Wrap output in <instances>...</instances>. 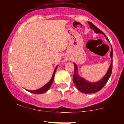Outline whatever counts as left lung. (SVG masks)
<instances>
[{
	"label": "left lung",
	"instance_id": "1",
	"mask_svg": "<svg viewBox=\"0 0 124 124\" xmlns=\"http://www.w3.org/2000/svg\"><path fill=\"white\" fill-rule=\"evenodd\" d=\"M89 24L90 25V27L96 33H101L106 37V39H107L108 41H109L108 39L106 37V35L102 31L99 29L97 27H96L91 22H88ZM110 57L111 59H112V48L111 46V50L110 52ZM74 66H75V73H74V75L73 77V82L74 84L76 86V88L79 90V91L82 93L87 94V93H96V92H99L100 90L104 86V85L107 83V82L108 80L109 77H110L112 73V61L110 64L108 70L106 74L102 78L101 80H100L98 82H95V83H92V82H88L85 80L83 78H81L78 75V67L76 63H74Z\"/></svg>",
	"mask_w": 124,
	"mask_h": 124
}]
</instances>
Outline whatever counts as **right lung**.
Instances as JSON below:
<instances>
[{"label": "right lung", "mask_w": 124, "mask_h": 124, "mask_svg": "<svg viewBox=\"0 0 124 124\" xmlns=\"http://www.w3.org/2000/svg\"><path fill=\"white\" fill-rule=\"evenodd\" d=\"M57 67L58 66L55 68V70H54V72L53 73V75H52V77L51 78V79L49 81V82H48L45 85H44V86H42V87H41L40 89H38V90H27L28 92H30V93H34V94H42L45 93L46 91H48L49 90V88L51 87V85H52V83L54 82V76H55V72H56V69H57Z\"/></svg>", "instance_id": "add662e5"}]
</instances>
